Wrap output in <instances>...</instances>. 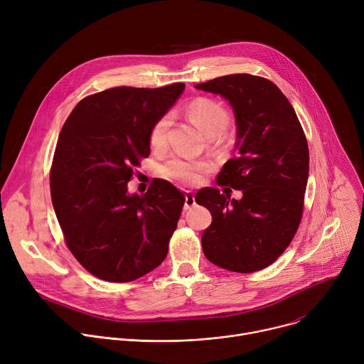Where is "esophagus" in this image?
<instances>
[{
	"label": "esophagus",
	"mask_w": 364,
	"mask_h": 364,
	"mask_svg": "<svg viewBox=\"0 0 364 364\" xmlns=\"http://www.w3.org/2000/svg\"><path fill=\"white\" fill-rule=\"evenodd\" d=\"M194 204H196V198H194L193 193H190V191H186V203H184V210H190Z\"/></svg>",
	"instance_id": "1"
}]
</instances>
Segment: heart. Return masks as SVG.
<instances>
[{"mask_svg": "<svg viewBox=\"0 0 364 364\" xmlns=\"http://www.w3.org/2000/svg\"><path fill=\"white\" fill-rule=\"evenodd\" d=\"M186 115L207 136L220 135L229 122V115L220 102L210 97H196L186 109ZM170 127L168 115L161 117L149 131V144L155 149H161L167 144V131ZM210 168V163L196 160L184 155H174L163 167V176L184 183H197L201 174Z\"/></svg>", "mask_w": 364, "mask_h": 364, "instance_id": "heart-1", "label": "heart"}]
</instances>
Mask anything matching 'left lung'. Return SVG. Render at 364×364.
<instances>
[{
    "mask_svg": "<svg viewBox=\"0 0 364 364\" xmlns=\"http://www.w3.org/2000/svg\"><path fill=\"white\" fill-rule=\"evenodd\" d=\"M196 87L223 96L233 108L237 152L218 184L243 194L235 200L215 187L197 191V204L213 218L201 236L203 252L228 271H261L285 252L302 218L309 170L304 129L287 96L265 77L236 73Z\"/></svg>",
    "mask_w": 364,
    "mask_h": 364,
    "instance_id": "8db88e82",
    "label": "left lung"
}]
</instances>
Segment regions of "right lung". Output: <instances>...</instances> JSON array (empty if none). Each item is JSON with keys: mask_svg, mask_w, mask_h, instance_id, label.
<instances>
[{"mask_svg": "<svg viewBox=\"0 0 364 364\" xmlns=\"http://www.w3.org/2000/svg\"><path fill=\"white\" fill-rule=\"evenodd\" d=\"M184 83L119 86L83 97L66 119L50 170V193L65 242L77 262L108 282H131L167 256L184 194L155 178L145 194L128 181L149 155V131Z\"/></svg>", "mask_w": 364, "mask_h": 364, "instance_id": "right-lung-1", "label": "right lung"}]
</instances>
